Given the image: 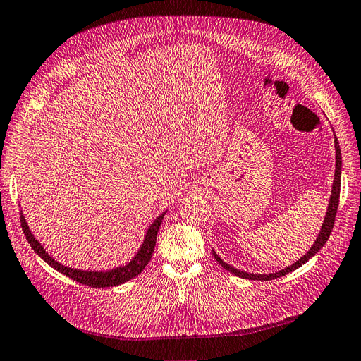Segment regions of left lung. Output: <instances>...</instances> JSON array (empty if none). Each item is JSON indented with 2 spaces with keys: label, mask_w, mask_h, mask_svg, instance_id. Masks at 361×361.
Masks as SVG:
<instances>
[{
  "label": "left lung",
  "mask_w": 361,
  "mask_h": 361,
  "mask_svg": "<svg viewBox=\"0 0 361 361\" xmlns=\"http://www.w3.org/2000/svg\"><path fill=\"white\" fill-rule=\"evenodd\" d=\"M335 149H336V170H335V180H334V188H331V195H330V201H329V207H327V213H326V218H324V222H323V226H322V231L319 237H317L314 246L307 252V255L302 256L298 262H295L293 265H290L289 268H284L279 272H272V274H250V272H244V271H240V269H235L231 265L225 264L222 259L216 255H214V259L221 264V267H224L226 271L233 272L234 276H238L241 279H249V280H274V279H279L281 276H286V274H289L292 271H295L296 268L304 265L308 259H311L317 252H319L326 241L329 240L330 234H331V229H334V225H335V218H336V212H338V206H339V192H341V166H342V157H341V148H339V143H338V139L335 136Z\"/></svg>",
  "instance_id": "8db88e82"
}]
</instances>
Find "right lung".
I'll return each instance as SVG.
<instances>
[{
	"label": "right lung",
	"mask_w": 361,
	"mask_h": 361,
	"mask_svg": "<svg viewBox=\"0 0 361 361\" xmlns=\"http://www.w3.org/2000/svg\"><path fill=\"white\" fill-rule=\"evenodd\" d=\"M163 218H164V213L158 216V218L154 221V224L149 226L148 233L145 235V240H143L137 255L132 259L130 262H128L124 267L114 268V269L105 271V272H102V271H100V272H97V271H81V269L68 268V267H65L59 262H56L51 256H49L46 253V250L42 249L41 244L31 234V229H30V226H27L22 213H20V224H22L23 234H25L27 243L31 244V247L34 249V252L37 255H39L42 259H44V261L50 267H53L56 271H59V272L65 274L66 277H71L72 280H75V281L89 286V287H112V286H118V284H123L128 280H132L133 277L139 276V274L143 269H145V267L148 265V262L151 261V257H152L155 241H157V234H158V229H160Z\"/></svg>",
	"instance_id": "add662e5"
}]
</instances>
